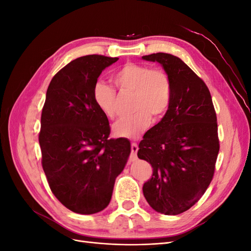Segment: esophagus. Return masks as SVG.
<instances>
[{
  "label": "esophagus",
  "instance_id": "esophagus-1",
  "mask_svg": "<svg viewBox=\"0 0 251 251\" xmlns=\"http://www.w3.org/2000/svg\"><path fill=\"white\" fill-rule=\"evenodd\" d=\"M131 160L135 161L137 160V151H138V146L137 143H132L131 144Z\"/></svg>",
  "mask_w": 251,
  "mask_h": 251
}]
</instances>
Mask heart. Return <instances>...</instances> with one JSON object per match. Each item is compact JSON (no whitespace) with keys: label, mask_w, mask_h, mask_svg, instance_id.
Returning a JSON list of instances; mask_svg holds the SVG:
<instances>
[{"label":"heart","mask_w":251,"mask_h":251,"mask_svg":"<svg viewBox=\"0 0 251 251\" xmlns=\"http://www.w3.org/2000/svg\"><path fill=\"white\" fill-rule=\"evenodd\" d=\"M112 80L123 93H132L130 115L119 118L112 126L116 137L137 138L150 126L151 117L160 119L168 111L172 98V81L164 70L144 65L127 63L113 74ZM93 100L103 115L115 116L116 94L111 87L97 82Z\"/></svg>","instance_id":"obj_1"}]
</instances>
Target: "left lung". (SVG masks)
<instances>
[{
    "mask_svg": "<svg viewBox=\"0 0 251 251\" xmlns=\"http://www.w3.org/2000/svg\"><path fill=\"white\" fill-rule=\"evenodd\" d=\"M142 59L160 64L172 81L168 111L139 143L138 158L153 168L142 191L154 210L175 216L200 200L214 176L217 116L208 88L183 60L162 52Z\"/></svg>",
    "mask_w": 251,
    "mask_h": 251,
    "instance_id": "obj_1",
    "label": "left lung"
}]
</instances>
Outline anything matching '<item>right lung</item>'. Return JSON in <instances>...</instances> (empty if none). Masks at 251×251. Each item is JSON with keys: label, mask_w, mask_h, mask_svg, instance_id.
Listing matches in <instances>:
<instances>
[{"label": "right lung", "mask_w": 251, "mask_h": 251, "mask_svg": "<svg viewBox=\"0 0 251 251\" xmlns=\"http://www.w3.org/2000/svg\"><path fill=\"white\" fill-rule=\"evenodd\" d=\"M118 57L86 55L52 78L41 118L42 164L57 200L76 214L108 206L114 184L131 154L126 138L109 139L108 117L93 100V88Z\"/></svg>", "instance_id": "1"}]
</instances>
